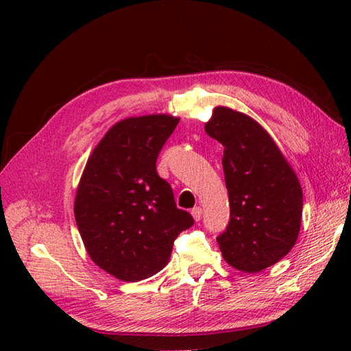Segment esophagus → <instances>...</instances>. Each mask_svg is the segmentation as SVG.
<instances>
[{"label":"esophagus","instance_id":"1","mask_svg":"<svg viewBox=\"0 0 351 351\" xmlns=\"http://www.w3.org/2000/svg\"><path fill=\"white\" fill-rule=\"evenodd\" d=\"M191 215H193V219H195L196 221H199L200 219H202V208H200V206L193 208Z\"/></svg>","mask_w":351,"mask_h":351}]
</instances>
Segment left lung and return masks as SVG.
Segmentation results:
<instances>
[{"instance_id": "left-lung-1", "label": "left lung", "mask_w": 351, "mask_h": 351, "mask_svg": "<svg viewBox=\"0 0 351 351\" xmlns=\"http://www.w3.org/2000/svg\"><path fill=\"white\" fill-rule=\"evenodd\" d=\"M223 145L230 220L217 237L223 259L259 273L285 258L299 238L303 191L294 169L255 119L219 106L205 123Z\"/></svg>"}]
</instances>
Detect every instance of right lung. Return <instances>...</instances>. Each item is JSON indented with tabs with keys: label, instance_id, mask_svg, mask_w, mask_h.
Wrapping results in <instances>:
<instances>
[{
	"label": "right lung",
	"instance_id": "add662e5",
	"mask_svg": "<svg viewBox=\"0 0 351 351\" xmlns=\"http://www.w3.org/2000/svg\"><path fill=\"white\" fill-rule=\"evenodd\" d=\"M178 122L162 113L119 121L95 146L80 178L73 214L81 240L93 263L119 280L158 273L175 238L195 223L178 210L155 167Z\"/></svg>",
	"mask_w": 351,
	"mask_h": 351
}]
</instances>
